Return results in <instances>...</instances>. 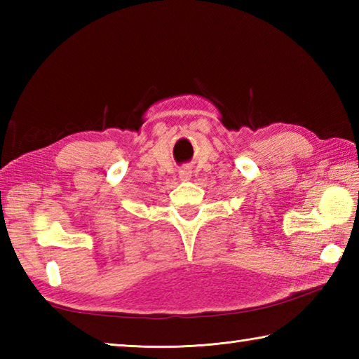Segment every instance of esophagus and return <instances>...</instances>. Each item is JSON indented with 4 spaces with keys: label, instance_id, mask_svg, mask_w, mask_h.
<instances>
[{
    "label": "esophagus",
    "instance_id": "esophagus-1",
    "mask_svg": "<svg viewBox=\"0 0 359 359\" xmlns=\"http://www.w3.org/2000/svg\"><path fill=\"white\" fill-rule=\"evenodd\" d=\"M179 177L182 182H188L189 179H191V170H189L188 166H184L182 170L179 171Z\"/></svg>",
    "mask_w": 359,
    "mask_h": 359
}]
</instances>
